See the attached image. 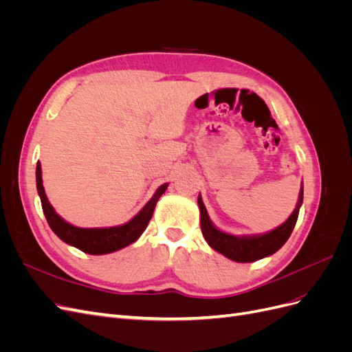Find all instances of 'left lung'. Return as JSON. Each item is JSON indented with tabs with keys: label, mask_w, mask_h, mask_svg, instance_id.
Segmentation results:
<instances>
[{
	"label": "left lung",
	"mask_w": 352,
	"mask_h": 352,
	"mask_svg": "<svg viewBox=\"0 0 352 352\" xmlns=\"http://www.w3.org/2000/svg\"><path fill=\"white\" fill-rule=\"evenodd\" d=\"M302 204V188L300 192V201L298 206L294 210L292 214L289 216L283 225L276 228L274 230L264 233L260 236H233L229 233L221 232L212 226L210 221V217L207 214V210L202 204L201 197H198V206L201 212V230L204 235L206 241L208 242L212 250L219 251L225 257L238 261V263H251L257 261L260 258L267 257V255L274 254L278 250L283 247V243L291 236V233L295 228V223L298 220V214H300V207Z\"/></svg>",
	"instance_id": "8db88e82"
}]
</instances>
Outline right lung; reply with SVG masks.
I'll return each instance as SVG.
<instances>
[{
	"label": "right lung",
	"mask_w": 352,
	"mask_h": 352,
	"mask_svg": "<svg viewBox=\"0 0 352 352\" xmlns=\"http://www.w3.org/2000/svg\"><path fill=\"white\" fill-rule=\"evenodd\" d=\"M36 188H38V194L41 197L42 210H44L45 219L52 232H54L61 241H65L69 245H73V247H76L83 252L92 254V255H101V254H109L117 250H122L141 236V233L145 230L148 223H150L153 217V212L158 198L162 197L164 194V190L167 189V184L160 186L157 189V192L154 194V197L148 201V204L138 212L131 221H127L126 225L116 226V228H101V229L76 228L63 220L57 214L54 208H52L48 202L44 186H42L39 162L36 163Z\"/></svg>",
	"instance_id": "right-lung-1"
}]
</instances>
